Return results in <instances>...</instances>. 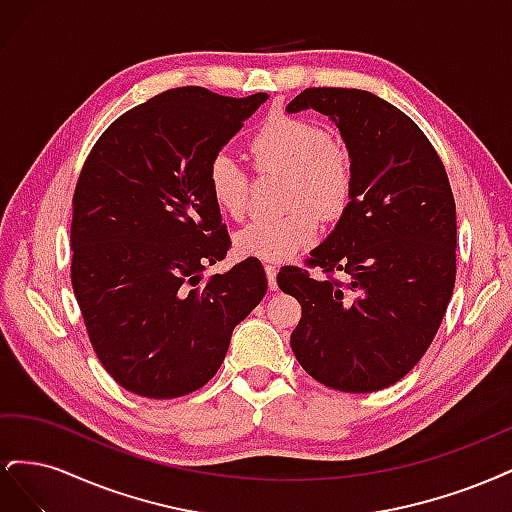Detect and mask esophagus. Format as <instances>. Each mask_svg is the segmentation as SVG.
<instances>
[{
  "instance_id": "esophagus-1",
  "label": "esophagus",
  "mask_w": 512,
  "mask_h": 512,
  "mask_svg": "<svg viewBox=\"0 0 512 512\" xmlns=\"http://www.w3.org/2000/svg\"><path fill=\"white\" fill-rule=\"evenodd\" d=\"M265 273H267V280H269V288L277 290V269L273 265H265Z\"/></svg>"
}]
</instances>
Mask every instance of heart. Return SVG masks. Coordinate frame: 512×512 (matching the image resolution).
<instances>
[{"instance_id": "1", "label": "heart", "mask_w": 512, "mask_h": 512, "mask_svg": "<svg viewBox=\"0 0 512 512\" xmlns=\"http://www.w3.org/2000/svg\"><path fill=\"white\" fill-rule=\"evenodd\" d=\"M250 151L258 168H280L288 173V213L262 218L241 228L232 245L245 258L284 262L314 241L318 215L337 218L352 198L354 164L350 149L329 138L320 123L299 115L273 113L250 138ZM211 200L224 215L241 220L250 200V177L245 168L220 151L207 164ZM314 206L313 210L304 205Z\"/></svg>"}]
</instances>
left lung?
Returning a JSON list of instances; mask_svg holds the SVG:
<instances>
[{
  "label": "left lung",
  "instance_id": "8db88e82",
  "mask_svg": "<svg viewBox=\"0 0 512 512\" xmlns=\"http://www.w3.org/2000/svg\"><path fill=\"white\" fill-rule=\"evenodd\" d=\"M327 115L352 153L354 188L309 265L277 273L301 303L290 346L320 384L371 393L404 378L438 333L455 286L457 215L444 164L416 123L371 91L305 89L286 113Z\"/></svg>",
  "mask_w": 512,
  "mask_h": 512
}]
</instances>
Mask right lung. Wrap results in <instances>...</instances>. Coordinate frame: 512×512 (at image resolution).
Here are the masks:
<instances>
[{
	"instance_id": "1",
	"label": "right lung",
	"mask_w": 512,
	"mask_h": 512,
	"mask_svg": "<svg viewBox=\"0 0 512 512\" xmlns=\"http://www.w3.org/2000/svg\"><path fill=\"white\" fill-rule=\"evenodd\" d=\"M269 94L179 87L104 130L72 198V288L100 363L123 389L173 399L205 386L262 301L256 258L203 277L230 247L207 164Z\"/></svg>"
}]
</instances>
